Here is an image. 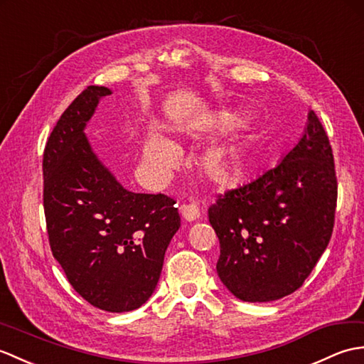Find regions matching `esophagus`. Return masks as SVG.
Instances as JSON below:
<instances>
[{
  "mask_svg": "<svg viewBox=\"0 0 364 364\" xmlns=\"http://www.w3.org/2000/svg\"><path fill=\"white\" fill-rule=\"evenodd\" d=\"M181 213L187 221H196L198 218L200 216V208H199L198 204L191 203V204H187V205H182Z\"/></svg>",
  "mask_w": 364,
  "mask_h": 364,
  "instance_id": "34e87169",
  "label": "esophagus"
}]
</instances>
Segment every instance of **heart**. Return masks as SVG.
Instances as JSON below:
<instances>
[{"mask_svg": "<svg viewBox=\"0 0 364 364\" xmlns=\"http://www.w3.org/2000/svg\"><path fill=\"white\" fill-rule=\"evenodd\" d=\"M144 159L157 174L164 176L174 165L177 149L171 141L164 139V136L152 135L144 144ZM204 168L213 181L221 183L235 182L241 177V168L237 159L221 146H215L207 152L204 156Z\"/></svg>", "mask_w": 364, "mask_h": 364, "instance_id": "heart-1", "label": "heart"}]
</instances>
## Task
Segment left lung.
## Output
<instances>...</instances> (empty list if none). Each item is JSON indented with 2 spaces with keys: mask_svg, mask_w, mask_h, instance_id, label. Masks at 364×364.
<instances>
[{
  "mask_svg": "<svg viewBox=\"0 0 364 364\" xmlns=\"http://www.w3.org/2000/svg\"><path fill=\"white\" fill-rule=\"evenodd\" d=\"M336 196L332 146L311 110L301 140L277 166L208 208L225 288L245 302L277 301L301 288L332 237Z\"/></svg>",
  "mask_w": 364,
  "mask_h": 364,
  "instance_id": "8db88e82",
  "label": "left lung"
}]
</instances>
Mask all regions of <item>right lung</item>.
Returning a JSON list of instances; mask_svg holds the SVG:
<instances>
[{
	"mask_svg": "<svg viewBox=\"0 0 364 364\" xmlns=\"http://www.w3.org/2000/svg\"><path fill=\"white\" fill-rule=\"evenodd\" d=\"M107 87L90 85L63 112L43 152V207L55 260L88 304L123 313L154 293L181 228L176 200L132 193L102 165L84 129Z\"/></svg>",
	"mask_w": 364,
	"mask_h": 364,
	"instance_id": "1",
	"label": "right lung"
}]
</instances>
